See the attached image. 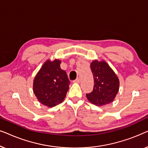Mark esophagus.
<instances>
[{"instance_id":"1","label":"esophagus","mask_w":148,"mask_h":148,"mask_svg":"<svg viewBox=\"0 0 148 148\" xmlns=\"http://www.w3.org/2000/svg\"><path fill=\"white\" fill-rule=\"evenodd\" d=\"M80 82V79L79 78H77L75 80L73 81V83H79Z\"/></svg>"}]
</instances>
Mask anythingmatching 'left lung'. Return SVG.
Returning <instances> with one entry per match:
<instances>
[{"mask_svg":"<svg viewBox=\"0 0 148 148\" xmlns=\"http://www.w3.org/2000/svg\"><path fill=\"white\" fill-rule=\"evenodd\" d=\"M94 79L93 91L86 97L91 103L101 106L110 104L116 97L119 89V80L106 62L95 60L90 64Z\"/></svg>","mask_w":148,"mask_h":148,"instance_id":"1","label":"left lung"}]
</instances>
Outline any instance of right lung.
Masks as SVG:
<instances>
[{
  "instance_id": "1",
  "label": "right lung",
  "mask_w": 148,
  "mask_h": 148,
  "mask_svg": "<svg viewBox=\"0 0 148 148\" xmlns=\"http://www.w3.org/2000/svg\"><path fill=\"white\" fill-rule=\"evenodd\" d=\"M60 60H48L34 80V94L40 103L53 107L63 102L70 84L65 71L60 69Z\"/></svg>"
}]
</instances>
